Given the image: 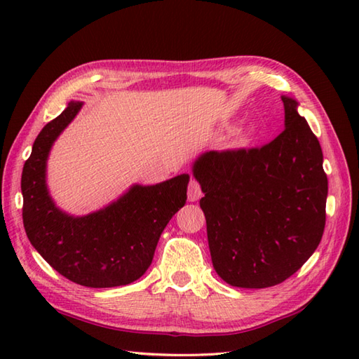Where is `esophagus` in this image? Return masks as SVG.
<instances>
[{
	"label": "esophagus",
	"mask_w": 359,
	"mask_h": 359,
	"mask_svg": "<svg viewBox=\"0 0 359 359\" xmlns=\"http://www.w3.org/2000/svg\"><path fill=\"white\" fill-rule=\"evenodd\" d=\"M202 196H203V193H202V187H201L199 182H197L196 179L189 180V185H188V201L189 202H196V201H199Z\"/></svg>",
	"instance_id": "esophagus-1"
}]
</instances>
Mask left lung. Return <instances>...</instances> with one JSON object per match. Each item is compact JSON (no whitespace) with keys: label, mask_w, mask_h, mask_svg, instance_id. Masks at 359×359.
Instances as JSON below:
<instances>
[{"label":"left lung","mask_w":359,"mask_h":359,"mask_svg":"<svg viewBox=\"0 0 359 359\" xmlns=\"http://www.w3.org/2000/svg\"><path fill=\"white\" fill-rule=\"evenodd\" d=\"M285 129L264 147L210 151L194 163L205 196L212 266L226 284L266 288L315 253L329 185L323 149L293 98L282 97Z\"/></svg>","instance_id":"left-lung-1"}]
</instances>
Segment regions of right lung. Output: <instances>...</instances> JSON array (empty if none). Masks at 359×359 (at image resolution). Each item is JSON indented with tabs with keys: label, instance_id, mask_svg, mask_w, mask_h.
<instances>
[{
	"label": "right lung",
	"instance_id": "add662e5",
	"mask_svg": "<svg viewBox=\"0 0 359 359\" xmlns=\"http://www.w3.org/2000/svg\"><path fill=\"white\" fill-rule=\"evenodd\" d=\"M80 108L81 103L71 102L34 142L21 174L22 224L34 248L66 279L90 288L126 285L148 270L160 234L187 202L189 175L152 187L135 185L85 217L65 215L48 194L46 158Z\"/></svg>",
	"mask_w": 359,
	"mask_h": 359
}]
</instances>
